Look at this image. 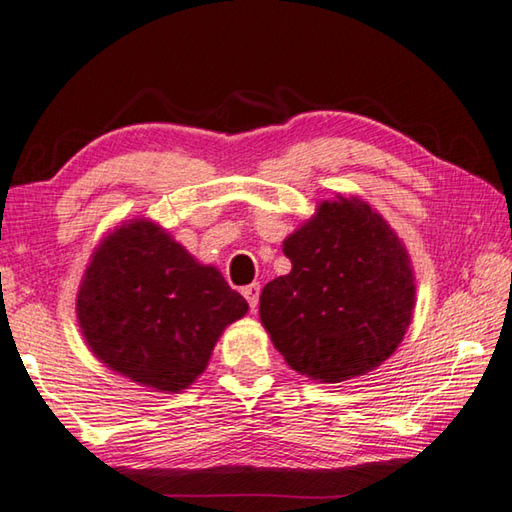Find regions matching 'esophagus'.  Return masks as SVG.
I'll return each mask as SVG.
<instances>
[{"label": "esophagus", "mask_w": 512, "mask_h": 512, "mask_svg": "<svg viewBox=\"0 0 512 512\" xmlns=\"http://www.w3.org/2000/svg\"><path fill=\"white\" fill-rule=\"evenodd\" d=\"M241 293H244V298L248 300V305H250V309H257V302H259V284L257 282H253V284H248V287H244L241 289Z\"/></svg>", "instance_id": "esophagus-1"}]
</instances>
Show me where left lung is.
<instances>
[{
  "mask_svg": "<svg viewBox=\"0 0 512 512\" xmlns=\"http://www.w3.org/2000/svg\"><path fill=\"white\" fill-rule=\"evenodd\" d=\"M282 253L291 273L266 284L259 318L293 370L339 384L391 357L411 325L415 277L384 216L357 196L323 201Z\"/></svg>",
  "mask_w": 512,
  "mask_h": 512,
  "instance_id": "obj_1",
  "label": "left lung"
}]
</instances>
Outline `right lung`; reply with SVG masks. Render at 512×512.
<instances>
[{"instance_id":"add662e5","label":"right lung","mask_w":512,"mask_h":512,"mask_svg":"<svg viewBox=\"0 0 512 512\" xmlns=\"http://www.w3.org/2000/svg\"><path fill=\"white\" fill-rule=\"evenodd\" d=\"M248 302L158 223L133 219L94 250L76 296L85 343L101 363L155 391L203 375L223 329Z\"/></svg>"}]
</instances>
